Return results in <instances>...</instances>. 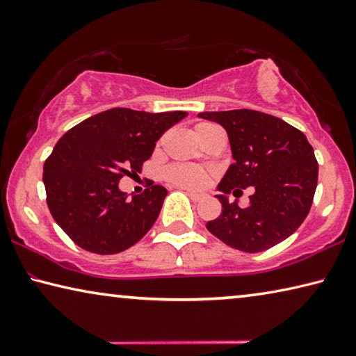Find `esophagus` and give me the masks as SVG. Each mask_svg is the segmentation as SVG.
<instances>
[{
  "instance_id": "esophagus-1",
  "label": "esophagus",
  "mask_w": 356,
  "mask_h": 356,
  "mask_svg": "<svg viewBox=\"0 0 356 356\" xmlns=\"http://www.w3.org/2000/svg\"><path fill=\"white\" fill-rule=\"evenodd\" d=\"M184 191L186 193V195L190 196V200H191V201L200 202V201L202 200V195H197V193H193V191H190V190H185V188H184Z\"/></svg>"
}]
</instances>
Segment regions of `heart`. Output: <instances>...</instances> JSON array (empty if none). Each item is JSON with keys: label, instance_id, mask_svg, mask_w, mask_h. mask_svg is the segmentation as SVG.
Returning <instances> with one entry per match:
<instances>
[{"label": "heart", "instance_id": "1", "mask_svg": "<svg viewBox=\"0 0 356 356\" xmlns=\"http://www.w3.org/2000/svg\"><path fill=\"white\" fill-rule=\"evenodd\" d=\"M210 125L209 122H200L196 125V134L204 127ZM170 182L177 186H184L188 190H201L209 184L210 172L204 168L193 165H174L166 172Z\"/></svg>", "mask_w": 356, "mask_h": 356}]
</instances>
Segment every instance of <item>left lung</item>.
I'll return each instance as SVG.
<instances>
[{"label":"left lung","mask_w":356,"mask_h":356,"mask_svg":"<svg viewBox=\"0 0 356 356\" xmlns=\"http://www.w3.org/2000/svg\"><path fill=\"white\" fill-rule=\"evenodd\" d=\"M227 131L234 163L216 186L222 210L207 229L221 242L245 252H261L297 231L309 213L317 186L314 149L298 129L254 110L200 113ZM255 188L240 208L227 195Z\"/></svg>","instance_id":"obj_1"}]
</instances>
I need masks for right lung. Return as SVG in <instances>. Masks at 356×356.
Listing matches in <instances>:
<instances>
[{
    "instance_id": "add662e5",
    "label": "right lung",
    "mask_w": 356,
    "mask_h": 356,
    "mask_svg": "<svg viewBox=\"0 0 356 356\" xmlns=\"http://www.w3.org/2000/svg\"><path fill=\"white\" fill-rule=\"evenodd\" d=\"M186 114L113 108L83 120L56 143L44 163L47 204L78 246L116 254L146 236L168 191L152 185L129 200L119 180L140 172L160 136Z\"/></svg>"
}]
</instances>
